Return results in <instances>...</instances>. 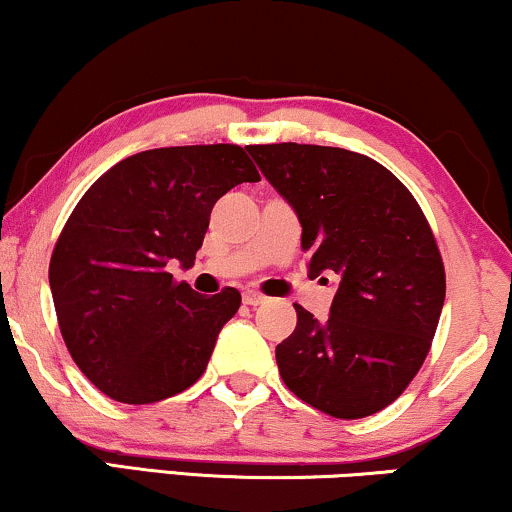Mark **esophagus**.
<instances>
[{"label":"esophagus","instance_id":"obj_1","mask_svg":"<svg viewBox=\"0 0 512 512\" xmlns=\"http://www.w3.org/2000/svg\"><path fill=\"white\" fill-rule=\"evenodd\" d=\"M266 296H263L261 292H256V289H246L244 292V304H249V306H261V304H266Z\"/></svg>","mask_w":512,"mask_h":512}]
</instances>
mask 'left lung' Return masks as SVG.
Returning <instances> with one entry per match:
<instances>
[{
    "label": "left lung",
    "instance_id": "left-lung-1",
    "mask_svg": "<svg viewBox=\"0 0 512 512\" xmlns=\"http://www.w3.org/2000/svg\"><path fill=\"white\" fill-rule=\"evenodd\" d=\"M246 149L299 218L308 275H337L323 323L294 304L296 330L275 349L282 380L332 418L387 408L425 363L444 308V263L425 213L387 168L356 151Z\"/></svg>",
    "mask_w": 512,
    "mask_h": 512
}]
</instances>
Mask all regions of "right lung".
Masks as SVG:
<instances>
[{
  "instance_id": "1",
  "label": "right lung",
  "mask_w": 512,
  "mask_h": 512,
  "mask_svg": "<svg viewBox=\"0 0 512 512\" xmlns=\"http://www.w3.org/2000/svg\"><path fill=\"white\" fill-rule=\"evenodd\" d=\"M261 175L237 144L149 149L87 189L49 263L73 361L121 403H154L199 380L242 296H201L168 268L194 266L211 208Z\"/></svg>"
}]
</instances>
